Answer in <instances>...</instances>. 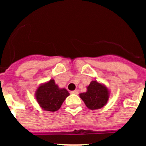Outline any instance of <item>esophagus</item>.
<instances>
[{"label": "esophagus", "mask_w": 146, "mask_h": 146, "mask_svg": "<svg viewBox=\"0 0 146 146\" xmlns=\"http://www.w3.org/2000/svg\"><path fill=\"white\" fill-rule=\"evenodd\" d=\"M71 94H79V91H77V90H74V91H71Z\"/></svg>", "instance_id": "esophagus-1"}]
</instances>
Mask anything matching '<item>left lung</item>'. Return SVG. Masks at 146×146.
Here are the masks:
<instances>
[{"instance_id":"left-lung-1","label":"left lung","mask_w":146,"mask_h":146,"mask_svg":"<svg viewBox=\"0 0 146 146\" xmlns=\"http://www.w3.org/2000/svg\"><path fill=\"white\" fill-rule=\"evenodd\" d=\"M88 109L98 110L106 105L109 100L110 91L103 83L92 80L87 86V91L79 94Z\"/></svg>"}]
</instances>
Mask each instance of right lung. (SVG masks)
<instances>
[{
    "mask_svg": "<svg viewBox=\"0 0 146 146\" xmlns=\"http://www.w3.org/2000/svg\"><path fill=\"white\" fill-rule=\"evenodd\" d=\"M69 93L66 88H60L53 79L38 86L35 92V97L42 109L55 112L60 109Z\"/></svg>",
    "mask_w": 146,
    "mask_h": 146,
    "instance_id": "obj_1",
    "label": "right lung"
}]
</instances>
